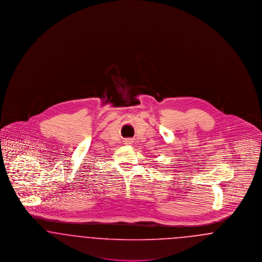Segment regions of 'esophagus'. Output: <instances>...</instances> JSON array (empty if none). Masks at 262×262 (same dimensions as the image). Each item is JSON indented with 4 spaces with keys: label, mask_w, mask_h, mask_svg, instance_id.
<instances>
[{
    "label": "esophagus",
    "mask_w": 262,
    "mask_h": 262,
    "mask_svg": "<svg viewBox=\"0 0 262 262\" xmlns=\"http://www.w3.org/2000/svg\"><path fill=\"white\" fill-rule=\"evenodd\" d=\"M125 143H126V144H130V143H132V142H133V141H132V140H130V139H126V140H125Z\"/></svg>",
    "instance_id": "esophagus-1"
}]
</instances>
